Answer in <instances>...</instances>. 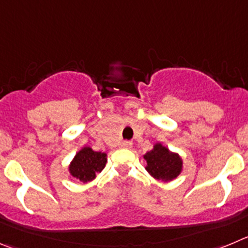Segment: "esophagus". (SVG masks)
I'll use <instances>...</instances> for the list:
<instances>
[{"label": "esophagus", "mask_w": 248, "mask_h": 248, "mask_svg": "<svg viewBox=\"0 0 248 248\" xmlns=\"http://www.w3.org/2000/svg\"><path fill=\"white\" fill-rule=\"evenodd\" d=\"M132 147V142L131 140H124L121 143V148H124V149H129Z\"/></svg>", "instance_id": "obj_1"}]
</instances>
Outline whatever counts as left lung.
<instances>
[{
    "mask_svg": "<svg viewBox=\"0 0 248 248\" xmlns=\"http://www.w3.org/2000/svg\"><path fill=\"white\" fill-rule=\"evenodd\" d=\"M147 161L145 170L154 179L168 182L176 179L182 171V159L177 153H172L164 147L161 143H156L150 152L143 155Z\"/></svg>",
    "mask_w": 248,
    "mask_h": 248,
    "instance_id": "1",
    "label": "left lung"
}]
</instances>
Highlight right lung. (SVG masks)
<instances>
[{"mask_svg": "<svg viewBox=\"0 0 248 248\" xmlns=\"http://www.w3.org/2000/svg\"><path fill=\"white\" fill-rule=\"evenodd\" d=\"M108 161L106 153L94 152L90 147H84L76 154L69 164V173L80 182H89L95 179Z\"/></svg>", "mask_w": 248, "mask_h": 248, "instance_id": "1", "label": "right lung"}]
</instances>
